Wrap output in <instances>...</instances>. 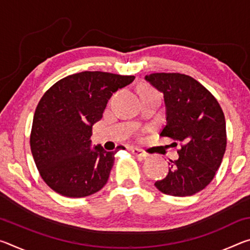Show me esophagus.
<instances>
[{
    "label": "esophagus",
    "mask_w": 250,
    "mask_h": 250,
    "mask_svg": "<svg viewBox=\"0 0 250 250\" xmlns=\"http://www.w3.org/2000/svg\"><path fill=\"white\" fill-rule=\"evenodd\" d=\"M131 152H132L133 155L139 156V158H147V156H149V154H147L146 152H145L141 149H138V147H133L132 151H131Z\"/></svg>",
    "instance_id": "esophagus-1"
}]
</instances>
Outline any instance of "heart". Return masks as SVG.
<instances>
[{
    "label": "heart",
    "mask_w": 250,
    "mask_h": 250,
    "mask_svg": "<svg viewBox=\"0 0 250 250\" xmlns=\"http://www.w3.org/2000/svg\"><path fill=\"white\" fill-rule=\"evenodd\" d=\"M151 89H147V88H145V89H143V91H150Z\"/></svg>",
    "instance_id": "b5f03b06"
}]
</instances>
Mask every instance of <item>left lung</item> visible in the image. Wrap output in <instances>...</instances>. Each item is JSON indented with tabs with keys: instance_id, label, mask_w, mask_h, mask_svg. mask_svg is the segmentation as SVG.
<instances>
[{
	"instance_id": "left-lung-1",
	"label": "left lung",
	"mask_w": 250,
	"mask_h": 250,
	"mask_svg": "<svg viewBox=\"0 0 250 250\" xmlns=\"http://www.w3.org/2000/svg\"><path fill=\"white\" fill-rule=\"evenodd\" d=\"M145 79L163 94L167 125L161 137L179 142V159L155 188L167 195L191 196L214 179L226 150V122L215 97L191 76L155 73ZM174 142L177 146V143Z\"/></svg>"
}]
</instances>
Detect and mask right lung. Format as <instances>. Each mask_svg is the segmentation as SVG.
<instances>
[{"label": "right lung", "mask_w": 250, "mask_h": 250, "mask_svg": "<svg viewBox=\"0 0 250 250\" xmlns=\"http://www.w3.org/2000/svg\"><path fill=\"white\" fill-rule=\"evenodd\" d=\"M134 78L83 71L58 80L42 97L29 143L37 170L53 191L84 197L107 183L117 151L91 147L92 125L103 118L113 92Z\"/></svg>", "instance_id": "1"}]
</instances>
